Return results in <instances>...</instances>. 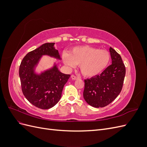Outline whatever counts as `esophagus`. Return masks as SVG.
Returning <instances> with one entry per match:
<instances>
[{"mask_svg": "<svg viewBox=\"0 0 147 147\" xmlns=\"http://www.w3.org/2000/svg\"><path fill=\"white\" fill-rule=\"evenodd\" d=\"M71 78H72V80H77V79H78V77L75 76V75H72V76H71Z\"/></svg>", "mask_w": 147, "mask_h": 147, "instance_id": "1", "label": "esophagus"}]
</instances>
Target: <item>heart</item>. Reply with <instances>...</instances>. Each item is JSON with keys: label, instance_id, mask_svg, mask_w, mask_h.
<instances>
[{"label": "heart", "instance_id": "obj_1", "mask_svg": "<svg viewBox=\"0 0 147 147\" xmlns=\"http://www.w3.org/2000/svg\"><path fill=\"white\" fill-rule=\"evenodd\" d=\"M62 59L64 64L69 68L79 65L83 75L92 77L102 72L107 66L110 56L104 50L90 46H79L73 48L67 53H63Z\"/></svg>", "mask_w": 147, "mask_h": 147}]
</instances>
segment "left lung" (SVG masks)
<instances>
[{
  "instance_id": "1",
  "label": "left lung",
  "mask_w": 147,
  "mask_h": 147,
  "mask_svg": "<svg viewBox=\"0 0 147 147\" xmlns=\"http://www.w3.org/2000/svg\"><path fill=\"white\" fill-rule=\"evenodd\" d=\"M112 64L100 75L84 80L83 97L87 103L96 108L104 107L112 102L121 91L126 67L121 57L110 48Z\"/></svg>"
}]
</instances>
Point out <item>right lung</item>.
<instances>
[{"instance_id": "add662e5", "label": "right lung", "mask_w": 147, "mask_h": 147, "mask_svg": "<svg viewBox=\"0 0 147 147\" xmlns=\"http://www.w3.org/2000/svg\"><path fill=\"white\" fill-rule=\"evenodd\" d=\"M54 44L46 43L29 52L20 65L22 92L30 103L41 109H50L59 102L63 88L70 77L60 72L56 65L40 75L34 74L33 69L42 55L60 58L58 51L53 47Z\"/></svg>"}]
</instances>
